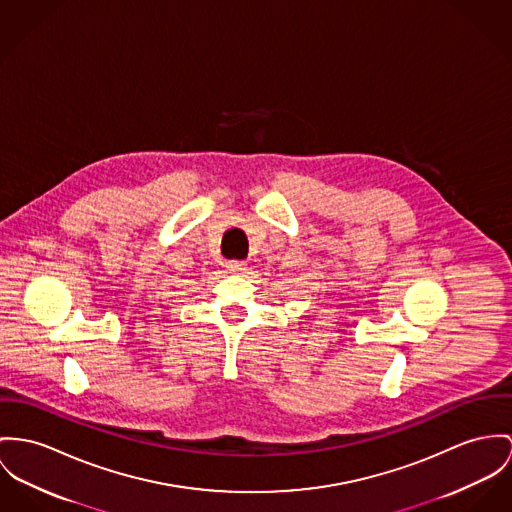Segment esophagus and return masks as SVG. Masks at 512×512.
Wrapping results in <instances>:
<instances>
[{
  "label": "esophagus",
  "mask_w": 512,
  "mask_h": 512,
  "mask_svg": "<svg viewBox=\"0 0 512 512\" xmlns=\"http://www.w3.org/2000/svg\"><path fill=\"white\" fill-rule=\"evenodd\" d=\"M226 269H228L230 273L241 275V273L247 269V265H245L243 261H228V263H226Z\"/></svg>",
  "instance_id": "esophagus-1"
}]
</instances>
